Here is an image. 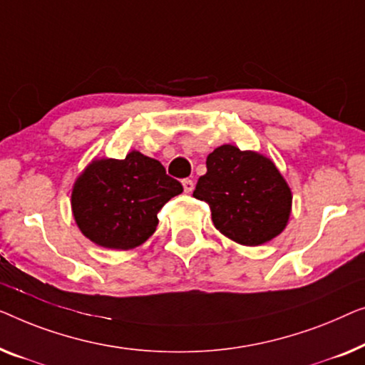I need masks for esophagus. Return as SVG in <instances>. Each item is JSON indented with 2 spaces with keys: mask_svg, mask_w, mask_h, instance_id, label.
<instances>
[{
  "mask_svg": "<svg viewBox=\"0 0 365 365\" xmlns=\"http://www.w3.org/2000/svg\"><path fill=\"white\" fill-rule=\"evenodd\" d=\"M182 185H183L185 193H192V192H193V188H195V183H193V180H190V178H183V180H182Z\"/></svg>",
  "mask_w": 365,
  "mask_h": 365,
  "instance_id": "esophagus-1",
  "label": "esophagus"
}]
</instances>
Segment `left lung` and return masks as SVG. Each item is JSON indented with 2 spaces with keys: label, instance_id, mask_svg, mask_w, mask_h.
<instances>
[{
  "label": "left lung",
  "instance_id": "left-lung-1",
  "mask_svg": "<svg viewBox=\"0 0 365 365\" xmlns=\"http://www.w3.org/2000/svg\"><path fill=\"white\" fill-rule=\"evenodd\" d=\"M193 197L208 205L215 228L246 246L263 245L283 232L292 200L269 158L235 145L210 153Z\"/></svg>",
  "mask_w": 365,
  "mask_h": 365
}]
</instances>
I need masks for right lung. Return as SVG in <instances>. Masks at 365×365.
I'll return each mask as SVG.
<instances>
[{
	"label": "right lung",
	"mask_w": 365,
	"mask_h": 365,
	"mask_svg": "<svg viewBox=\"0 0 365 365\" xmlns=\"http://www.w3.org/2000/svg\"><path fill=\"white\" fill-rule=\"evenodd\" d=\"M155 158L140 152L124 160H94L73 190L76 223L87 238L110 250H130L155 232L163 205L182 193Z\"/></svg>",
	"instance_id": "obj_1"
}]
</instances>
